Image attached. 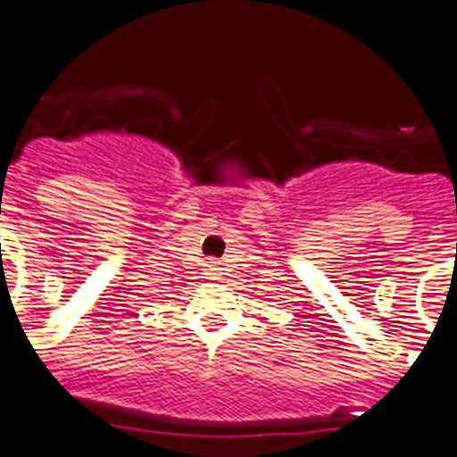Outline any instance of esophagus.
<instances>
[{
    "instance_id": "1",
    "label": "esophagus",
    "mask_w": 457,
    "mask_h": 457,
    "mask_svg": "<svg viewBox=\"0 0 457 457\" xmlns=\"http://www.w3.org/2000/svg\"><path fill=\"white\" fill-rule=\"evenodd\" d=\"M209 266V275H212V278H219V275H220V269H219V266H216V264H213V262H212V264H207Z\"/></svg>"
}]
</instances>
